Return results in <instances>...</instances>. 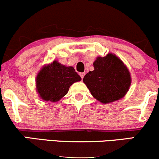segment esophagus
Here are the masks:
<instances>
[{"instance_id": "esophagus-1", "label": "esophagus", "mask_w": 159, "mask_h": 159, "mask_svg": "<svg viewBox=\"0 0 159 159\" xmlns=\"http://www.w3.org/2000/svg\"><path fill=\"white\" fill-rule=\"evenodd\" d=\"M85 75V73L84 72H81V73H80V76H81V79H83L84 78V76Z\"/></svg>"}]
</instances>
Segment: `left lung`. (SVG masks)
Here are the masks:
<instances>
[{
    "label": "left lung",
    "mask_w": 159,
    "mask_h": 159,
    "mask_svg": "<svg viewBox=\"0 0 159 159\" xmlns=\"http://www.w3.org/2000/svg\"><path fill=\"white\" fill-rule=\"evenodd\" d=\"M94 70L85 75L83 81L93 97L103 104L122 98L131 85L130 72L123 62L114 54L98 57Z\"/></svg>",
    "instance_id": "left-lung-1"
}]
</instances>
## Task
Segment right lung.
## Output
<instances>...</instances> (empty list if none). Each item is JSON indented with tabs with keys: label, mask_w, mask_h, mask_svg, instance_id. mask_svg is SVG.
<instances>
[{
	"label": "right lung",
	"mask_w": 159,
	"mask_h": 159,
	"mask_svg": "<svg viewBox=\"0 0 159 159\" xmlns=\"http://www.w3.org/2000/svg\"><path fill=\"white\" fill-rule=\"evenodd\" d=\"M81 80L73 67L66 66L54 61L43 66L38 73L36 91L44 101L56 102L67 94L72 84Z\"/></svg>",
	"instance_id": "obj_1"
}]
</instances>
